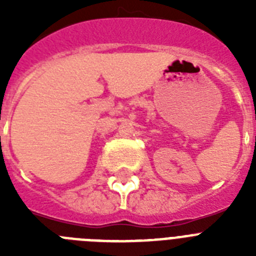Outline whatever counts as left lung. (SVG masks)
<instances>
[{
  "label": "left lung",
  "mask_w": 256,
  "mask_h": 256,
  "mask_svg": "<svg viewBox=\"0 0 256 256\" xmlns=\"http://www.w3.org/2000/svg\"><path fill=\"white\" fill-rule=\"evenodd\" d=\"M255 138H256V137H255Z\"/></svg>",
  "instance_id": "obj_1"
}]
</instances>
